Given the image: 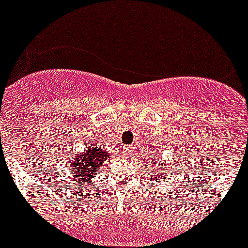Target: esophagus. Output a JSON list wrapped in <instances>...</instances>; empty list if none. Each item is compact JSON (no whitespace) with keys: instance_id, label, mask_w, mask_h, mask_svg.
<instances>
[{"instance_id":"obj_1","label":"esophagus","mask_w":248,"mask_h":248,"mask_svg":"<svg viewBox=\"0 0 248 248\" xmlns=\"http://www.w3.org/2000/svg\"><path fill=\"white\" fill-rule=\"evenodd\" d=\"M132 154H133V149H132V146L122 147V155H124V157H129Z\"/></svg>"}]
</instances>
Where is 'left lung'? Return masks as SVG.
<instances>
[{"mask_svg": "<svg viewBox=\"0 0 248 248\" xmlns=\"http://www.w3.org/2000/svg\"><path fill=\"white\" fill-rule=\"evenodd\" d=\"M158 159L159 161L158 162H154V166H155V169L154 170L156 171V175H155V176H156V181L157 180H163V177L164 176H168V175H167V171L168 170H172V169H170L169 168V167H166V168H164V163L163 164H159L162 162V159L159 158L158 157Z\"/></svg>", "mask_w": 248, "mask_h": 248, "instance_id": "obj_1", "label": "left lung"}]
</instances>
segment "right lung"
<instances>
[{
	"mask_svg": "<svg viewBox=\"0 0 248 248\" xmlns=\"http://www.w3.org/2000/svg\"><path fill=\"white\" fill-rule=\"evenodd\" d=\"M110 158L109 152L96 144L87 145L82 152H77L68 161V170L72 172L73 181L85 182L91 181L96 176L102 164Z\"/></svg>",
	"mask_w": 248,
	"mask_h": 248,
	"instance_id": "right-lung-1",
	"label": "right lung"
}]
</instances>
